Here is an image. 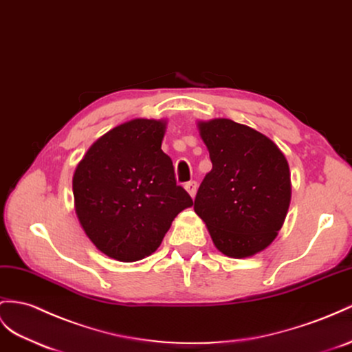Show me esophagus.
Wrapping results in <instances>:
<instances>
[{
    "mask_svg": "<svg viewBox=\"0 0 352 352\" xmlns=\"http://www.w3.org/2000/svg\"><path fill=\"white\" fill-rule=\"evenodd\" d=\"M186 190L188 192V195H190L192 197H195V195H196V188H197V184H196V182H188V183H186Z\"/></svg>",
    "mask_w": 352,
    "mask_h": 352,
    "instance_id": "34e87169",
    "label": "esophagus"
}]
</instances>
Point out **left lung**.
<instances>
[{"instance_id":"8db88e82","label":"left lung","mask_w":352,"mask_h":352,"mask_svg":"<svg viewBox=\"0 0 352 352\" xmlns=\"http://www.w3.org/2000/svg\"><path fill=\"white\" fill-rule=\"evenodd\" d=\"M212 169L195 197L214 245L233 258L270 245L285 220L292 197L290 169L266 135L229 119L199 122Z\"/></svg>"}]
</instances>
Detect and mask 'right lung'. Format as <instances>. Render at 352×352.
<instances>
[{
	"label": "right lung",
	"mask_w": 352,
	"mask_h": 352,
	"mask_svg": "<svg viewBox=\"0 0 352 352\" xmlns=\"http://www.w3.org/2000/svg\"><path fill=\"white\" fill-rule=\"evenodd\" d=\"M165 122L135 119L102 135L73 177L76 212L94 245L120 262L159 248L170 223L193 205L162 151Z\"/></svg>",
	"instance_id": "obj_1"
}]
</instances>
